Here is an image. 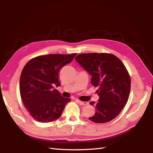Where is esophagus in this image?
Here are the masks:
<instances>
[{
    "label": "esophagus",
    "instance_id": "1",
    "mask_svg": "<svg viewBox=\"0 0 153 153\" xmlns=\"http://www.w3.org/2000/svg\"><path fill=\"white\" fill-rule=\"evenodd\" d=\"M76 101L78 102L80 105H87V102H83V101H81L79 99H76Z\"/></svg>",
    "mask_w": 153,
    "mask_h": 153
}]
</instances>
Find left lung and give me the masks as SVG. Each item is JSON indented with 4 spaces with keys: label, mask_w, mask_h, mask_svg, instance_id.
Segmentation results:
<instances>
[{
    "label": "left lung",
    "mask_w": 153,
    "mask_h": 153,
    "mask_svg": "<svg viewBox=\"0 0 153 153\" xmlns=\"http://www.w3.org/2000/svg\"><path fill=\"white\" fill-rule=\"evenodd\" d=\"M75 60L91 76L92 85L99 88L98 101L89 102L95 106V114L89 119L95 123L111 121L126 105L130 92V77L125 66L108 53L81 54Z\"/></svg>",
    "instance_id": "left-lung-1"
}]
</instances>
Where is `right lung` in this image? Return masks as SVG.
<instances>
[{
    "instance_id": "obj_1",
    "label": "right lung",
    "mask_w": 153,
    "mask_h": 153,
    "mask_svg": "<svg viewBox=\"0 0 153 153\" xmlns=\"http://www.w3.org/2000/svg\"><path fill=\"white\" fill-rule=\"evenodd\" d=\"M76 55H43L25 64L19 79V91L25 107L37 121L47 123L58 119L71 100L62 96L54 86L60 85V71Z\"/></svg>"
}]
</instances>
